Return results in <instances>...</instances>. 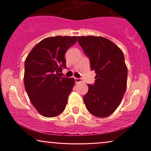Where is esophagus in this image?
Wrapping results in <instances>:
<instances>
[{
    "instance_id": "esophagus-1",
    "label": "esophagus",
    "mask_w": 151,
    "mask_h": 151,
    "mask_svg": "<svg viewBox=\"0 0 151 151\" xmlns=\"http://www.w3.org/2000/svg\"><path fill=\"white\" fill-rule=\"evenodd\" d=\"M74 80H75L76 83H80L82 82V80L80 78H74Z\"/></svg>"
}]
</instances>
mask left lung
Returning <instances> with one entry per match:
<instances>
[{"label": "left lung", "mask_w": 151, "mask_h": 151, "mask_svg": "<svg viewBox=\"0 0 151 151\" xmlns=\"http://www.w3.org/2000/svg\"><path fill=\"white\" fill-rule=\"evenodd\" d=\"M78 42L95 71V83L83 97L87 109L99 118L113 113L124 96L128 70L121 49L101 36H79Z\"/></svg>", "instance_id": "obj_1"}]
</instances>
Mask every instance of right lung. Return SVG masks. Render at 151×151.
Returning a JSON list of instances; mask_svg holds the SVG:
<instances>
[{
	"mask_svg": "<svg viewBox=\"0 0 151 151\" xmlns=\"http://www.w3.org/2000/svg\"><path fill=\"white\" fill-rule=\"evenodd\" d=\"M77 40V36L46 38L32 49L25 59V91L36 110L47 118L63 112L75 84L74 78L60 77L59 72L66 68L65 53Z\"/></svg>",
	"mask_w": 151,
	"mask_h": 151,
	"instance_id": "right-lung-1",
	"label": "right lung"
}]
</instances>
